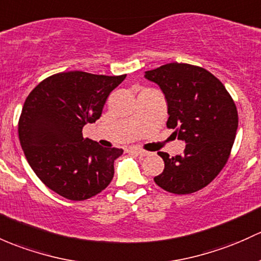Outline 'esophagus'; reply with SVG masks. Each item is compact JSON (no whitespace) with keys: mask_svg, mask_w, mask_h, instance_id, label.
I'll return each instance as SVG.
<instances>
[{"mask_svg":"<svg viewBox=\"0 0 261 261\" xmlns=\"http://www.w3.org/2000/svg\"><path fill=\"white\" fill-rule=\"evenodd\" d=\"M130 150L133 153H136V154H139V155H143V156H145V155H149V152H147V150H144V149H142V148H137V147H134V148H130Z\"/></svg>","mask_w":261,"mask_h":261,"instance_id":"esophagus-1","label":"esophagus"}]
</instances>
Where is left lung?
Masks as SVG:
<instances>
[{"label": "left lung", "instance_id": "obj_1", "mask_svg": "<svg viewBox=\"0 0 261 261\" xmlns=\"http://www.w3.org/2000/svg\"><path fill=\"white\" fill-rule=\"evenodd\" d=\"M163 91L167 127L187 143L184 153L158 152L164 170L156 186L173 194H190L212 183L228 162L238 129V111L223 83L201 67L168 63L145 72Z\"/></svg>", "mask_w": 261, "mask_h": 261}]
</instances>
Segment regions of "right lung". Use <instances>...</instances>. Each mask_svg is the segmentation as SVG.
I'll return each mask as SVG.
<instances>
[{
  "label": "right lung",
  "mask_w": 261,
  "mask_h": 261,
  "mask_svg": "<svg viewBox=\"0 0 261 261\" xmlns=\"http://www.w3.org/2000/svg\"><path fill=\"white\" fill-rule=\"evenodd\" d=\"M127 74L61 72L38 83L26 98L18 138L27 162L42 183L69 200H86L109 186L118 148L83 138L112 91Z\"/></svg>",
  "instance_id": "add662e5"
}]
</instances>
